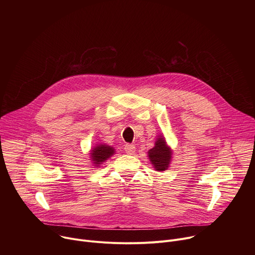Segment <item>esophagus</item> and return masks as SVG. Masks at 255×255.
<instances>
[{
  "mask_svg": "<svg viewBox=\"0 0 255 255\" xmlns=\"http://www.w3.org/2000/svg\"><path fill=\"white\" fill-rule=\"evenodd\" d=\"M124 149H125L126 153H128V154H133L135 152V150H136V148H135V146H134L133 144H126Z\"/></svg>",
  "mask_w": 255,
  "mask_h": 255,
  "instance_id": "obj_1",
  "label": "esophagus"
}]
</instances>
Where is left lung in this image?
<instances>
[{
    "label": "left lung",
    "instance_id": "8db88e82",
    "mask_svg": "<svg viewBox=\"0 0 255 255\" xmlns=\"http://www.w3.org/2000/svg\"><path fill=\"white\" fill-rule=\"evenodd\" d=\"M150 163L156 171L168 169L172 159V149L168 146L163 135H158L153 148L147 152Z\"/></svg>",
    "mask_w": 255,
    "mask_h": 255
}]
</instances>
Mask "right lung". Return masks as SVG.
<instances>
[{
  "label": "right lung",
  "instance_id": "1",
  "mask_svg": "<svg viewBox=\"0 0 255 255\" xmlns=\"http://www.w3.org/2000/svg\"><path fill=\"white\" fill-rule=\"evenodd\" d=\"M116 153L115 148L111 145H107L103 143H98L90 151V158L93 166L100 167L106 160H108L112 155Z\"/></svg>",
  "mask_w": 255,
  "mask_h": 255
}]
</instances>
